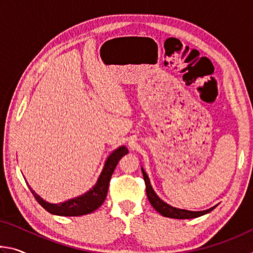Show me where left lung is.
I'll list each match as a JSON object with an SVG mask.
<instances>
[{
	"mask_svg": "<svg viewBox=\"0 0 253 253\" xmlns=\"http://www.w3.org/2000/svg\"><path fill=\"white\" fill-rule=\"evenodd\" d=\"M142 170H143L145 185H146V194L149 202H151V204L153 205V208L155 209L157 212H160L163 216L173 217V219H193V217L201 216L203 215V214H207L209 212H211L212 210L215 209V207H213L209 210H205V211L195 212V211H187V210H181V209L170 207V205L163 202V201L155 194V192H154V190L151 186V183H149L147 174L144 172V169Z\"/></svg>",
	"mask_w": 253,
	"mask_h": 253,
	"instance_id": "1",
	"label": "left lung"
}]
</instances>
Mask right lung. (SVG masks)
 <instances>
[{
	"label": "right lung",
	"mask_w": 253,
	"mask_h": 253,
	"mask_svg": "<svg viewBox=\"0 0 253 253\" xmlns=\"http://www.w3.org/2000/svg\"><path fill=\"white\" fill-rule=\"evenodd\" d=\"M127 153L128 149L125 146L119 147L116 151L113 152V154L107 158L104 169H102L96 185L85 194L79 196V198L69 200L63 203L51 204L42 200L31 187H30V190H31L36 200L41 204V207H43L50 213L63 216H79L89 214L95 211L104 203L107 196V192H108L111 175H113L115 169H116L118 162Z\"/></svg>",
	"instance_id": "right-lung-1"
}]
</instances>
